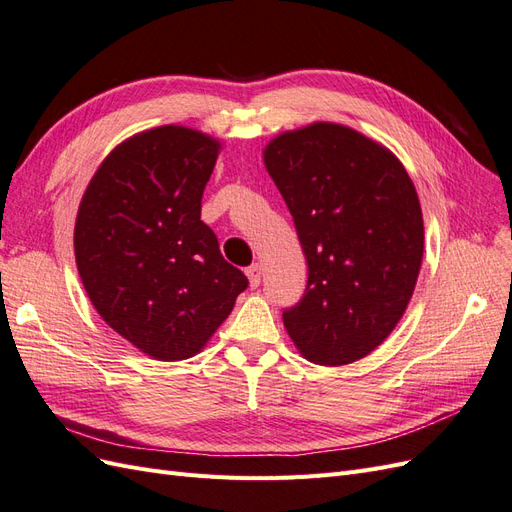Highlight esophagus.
I'll list each match as a JSON object with an SVG mask.
<instances>
[{"mask_svg": "<svg viewBox=\"0 0 512 512\" xmlns=\"http://www.w3.org/2000/svg\"><path fill=\"white\" fill-rule=\"evenodd\" d=\"M247 280H250V286L252 288H258L260 286V277H262V267L258 265V262H254L252 267H247Z\"/></svg>", "mask_w": 512, "mask_h": 512, "instance_id": "34e87169", "label": "esophagus"}]
</instances>
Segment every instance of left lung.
<instances>
[{
	"instance_id": "8db88e82",
	"label": "left lung",
	"mask_w": 512,
	"mask_h": 512,
	"mask_svg": "<svg viewBox=\"0 0 512 512\" xmlns=\"http://www.w3.org/2000/svg\"><path fill=\"white\" fill-rule=\"evenodd\" d=\"M265 166L297 228L307 262L284 327L307 361L363 359L404 316L423 260V213L389 149L337 123L284 132Z\"/></svg>"
}]
</instances>
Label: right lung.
<instances>
[{
    "instance_id": "right-lung-1",
    "label": "right lung",
    "mask_w": 512,
    "mask_h": 512,
    "mask_svg": "<svg viewBox=\"0 0 512 512\" xmlns=\"http://www.w3.org/2000/svg\"><path fill=\"white\" fill-rule=\"evenodd\" d=\"M220 143L162 126L115 147L89 181L76 267L104 322L160 361L196 354L247 288L200 220Z\"/></svg>"
}]
</instances>
